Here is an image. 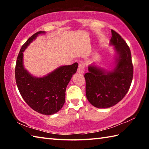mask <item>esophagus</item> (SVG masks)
<instances>
[{"label":"esophagus","instance_id":"34e87169","mask_svg":"<svg viewBox=\"0 0 149 149\" xmlns=\"http://www.w3.org/2000/svg\"><path fill=\"white\" fill-rule=\"evenodd\" d=\"M85 64H84V62L81 63V64H79V66H78L77 68V72L79 73L80 74H83L85 72Z\"/></svg>","mask_w":149,"mask_h":149}]
</instances>
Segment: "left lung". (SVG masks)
Returning <instances> with one entry per match:
<instances>
[{
    "mask_svg": "<svg viewBox=\"0 0 149 149\" xmlns=\"http://www.w3.org/2000/svg\"><path fill=\"white\" fill-rule=\"evenodd\" d=\"M110 45L114 46L117 56L112 71L94 65L85 74V91L89 102L99 108L113 107L123 99L132 84L133 67L130 47L120 35L111 30Z\"/></svg>",
    "mask_w": 149,
    "mask_h": 149,
    "instance_id": "left-lung-1",
    "label": "left lung"
}]
</instances>
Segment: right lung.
I'll use <instances>...</instances> for the list:
<instances>
[{"mask_svg": "<svg viewBox=\"0 0 149 149\" xmlns=\"http://www.w3.org/2000/svg\"><path fill=\"white\" fill-rule=\"evenodd\" d=\"M45 31L35 33L22 45L17 58L15 77L17 87L26 102L40 114L52 115L61 109L65 102V89L77 71L78 64L62 65L42 77H33L24 68L23 52L27 46Z\"/></svg>", "mask_w": 149, "mask_h": 149, "instance_id": "add662e5", "label": "right lung"}]
</instances>
